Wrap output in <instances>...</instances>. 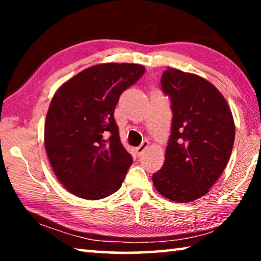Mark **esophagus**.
Listing matches in <instances>:
<instances>
[{"label": "esophagus", "instance_id": "1", "mask_svg": "<svg viewBox=\"0 0 261 261\" xmlns=\"http://www.w3.org/2000/svg\"><path fill=\"white\" fill-rule=\"evenodd\" d=\"M148 147V141H143V143H141L138 147L136 148V153H137V155L138 156H140L141 154L144 153V151L145 149H146Z\"/></svg>", "mask_w": 261, "mask_h": 261}]
</instances>
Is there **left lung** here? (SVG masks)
Instances as JSON below:
<instances>
[{"mask_svg": "<svg viewBox=\"0 0 261 261\" xmlns=\"http://www.w3.org/2000/svg\"><path fill=\"white\" fill-rule=\"evenodd\" d=\"M163 93L173 122L165 163L153 184L167 199L189 202L210 191L226 168L235 140V123L226 99L205 78L168 68Z\"/></svg>", "mask_w": 261, "mask_h": 261, "instance_id": "8db88e82", "label": "left lung"}]
</instances>
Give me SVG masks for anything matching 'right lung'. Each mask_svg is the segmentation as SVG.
I'll use <instances>...</instances> for the list:
<instances>
[{
	"label": "right lung",
	"mask_w": 261,
	"mask_h": 261,
	"mask_svg": "<svg viewBox=\"0 0 261 261\" xmlns=\"http://www.w3.org/2000/svg\"><path fill=\"white\" fill-rule=\"evenodd\" d=\"M144 72L140 64L93 65L53 96L45 147L57 179L74 196L98 200L121 188L132 156L121 143L114 110L121 94Z\"/></svg>",
	"instance_id": "add662e5"
}]
</instances>
